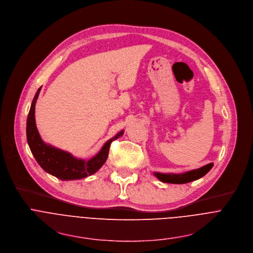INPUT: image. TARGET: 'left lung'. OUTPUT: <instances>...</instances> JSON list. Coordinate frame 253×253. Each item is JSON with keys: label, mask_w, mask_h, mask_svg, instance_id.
Returning a JSON list of instances; mask_svg holds the SVG:
<instances>
[{"label": "left lung", "mask_w": 253, "mask_h": 253, "mask_svg": "<svg viewBox=\"0 0 253 253\" xmlns=\"http://www.w3.org/2000/svg\"><path fill=\"white\" fill-rule=\"evenodd\" d=\"M213 167V164H208L200 169L189 171L184 174H162V173H155V176L165 183H171V184H186L192 181L198 180L205 176Z\"/></svg>", "instance_id": "obj_1"}]
</instances>
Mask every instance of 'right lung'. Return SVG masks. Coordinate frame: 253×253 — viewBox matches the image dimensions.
I'll list each match as a JSON object with an SVG mask.
<instances>
[{"mask_svg": "<svg viewBox=\"0 0 253 253\" xmlns=\"http://www.w3.org/2000/svg\"><path fill=\"white\" fill-rule=\"evenodd\" d=\"M40 89L41 88L38 89L32 101L29 115H28L27 119L26 127L28 145H29L36 161L47 173L63 181L82 179L94 174L105 163L108 157L111 142L119 138V136L122 135L124 131L118 133L115 137L110 138L109 141L105 143L100 152L88 161L75 159L66 152L55 149L51 146H47L41 139L35 124V103Z\"/></svg>", "mask_w": 253, "mask_h": 253, "instance_id": "add662e5", "label": "right lung"}]
</instances>
